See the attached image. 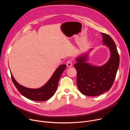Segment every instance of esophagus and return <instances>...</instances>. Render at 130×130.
I'll use <instances>...</instances> for the list:
<instances>
[{
    "label": "esophagus",
    "mask_w": 130,
    "mask_h": 130,
    "mask_svg": "<svg viewBox=\"0 0 130 130\" xmlns=\"http://www.w3.org/2000/svg\"><path fill=\"white\" fill-rule=\"evenodd\" d=\"M66 65H67V66L68 67H71L72 65V61H71V60L68 61L67 62V63H66Z\"/></svg>",
    "instance_id": "34e87169"
}]
</instances>
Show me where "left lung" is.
<instances>
[{"label": "left lung", "mask_w": 130, "mask_h": 130, "mask_svg": "<svg viewBox=\"0 0 130 130\" xmlns=\"http://www.w3.org/2000/svg\"><path fill=\"white\" fill-rule=\"evenodd\" d=\"M104 44L110 51L109 61L101 67L85 63L87 55L77 59L74 65L77 70V86L81 93L87 96H97L108 91L112 86L119 65V55L116 44L108 34L101 33Z\"/></svg>", "instance_id": "1"}]
</instances>
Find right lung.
<instances>
[{"mask_svg": "<svg viewBox=\"0 0 130 130\" xmlns=\"http://www.w3.org/2000/svg\"><path fill=\"white\" fill-rule=\"evenodd\" d=\"M66 67L65 64L60 66L48 82L42 87L38 89L28 88L21 85L15 80L12 74L11 78L15 86L23 96L31 100L45 101L49 99L55 94L60 78Z\"/></svg>", "mask_w": 130, "mask_h": 130, "instance_id": "add662e5", "label": "right lung"}]
</instances>
